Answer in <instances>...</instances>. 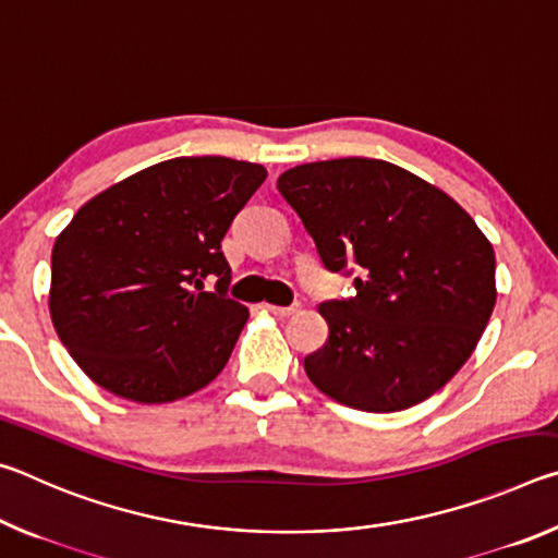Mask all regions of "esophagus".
<instances>
[{
	"instance_id": "esophagus-1",
	"label": "esophagus",
	"mask_w": 558,
	"mask_h": 558,
	"mask_svg": "<svg viewBox=\"0 0 558 558\" xmlns=\"http://www.w3.org/2000/svg\"><path fill=\"white\" fill-rule=\"evenodd\" d=\"M263 310L270 315H278V317H290L298 313V305H290V307H278V305H263Z\"/></svg>"
}]
</instances>
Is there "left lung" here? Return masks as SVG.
Wrapping results in <instances>:
<instances>
[{
	"instance_id": "obj_1",
	"label": "left lung",
	"mask_w": 558,
	"mask_h": 558,
	"mask_svg": "<svg viewBox=\"0 0 558 558\" xmlns=\"http://www.w3.org/2000/svg\"><path fill=\"white\" fill-rule=\"evenodd\" d=\"M282 194L325 268L356 270L349 300L319 305L327 342L305 356L319 391L349 409L403 411L442 389L495 310V251L438 186L384 159L292 167Z\"/></svg>"
}]
</instances>
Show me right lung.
Masks as SVG:
<instances>
[{
	"label": "right lung",
	"instance_id": "obj_1",
	"mask_svg": "<svg viewBox=\"0 0 558 558\" xmlns=\"http://www.w3.org/2000/svg\"><path fill=\"white\" fill-rule=\"evenodd\" d=\"M266 177L229 157H174L75 211L53 243L49 310L88 379L120 399L169 403L221 374L248 319L226 295L221 241Z\"/></svg>",
	"mask_w": 558,
	"mask_h": 558
}]
</instances>
